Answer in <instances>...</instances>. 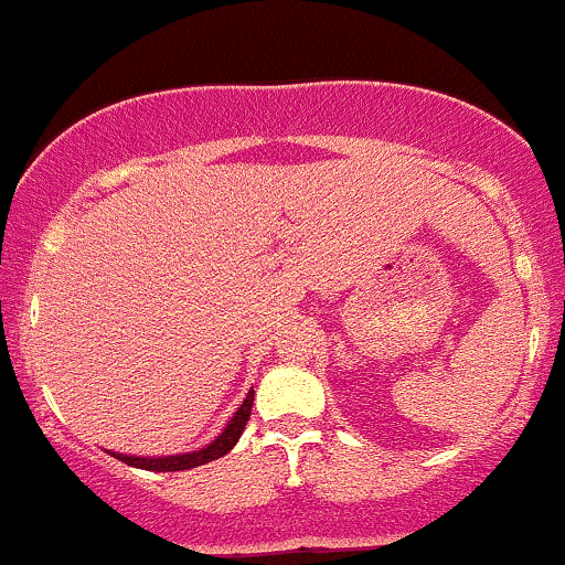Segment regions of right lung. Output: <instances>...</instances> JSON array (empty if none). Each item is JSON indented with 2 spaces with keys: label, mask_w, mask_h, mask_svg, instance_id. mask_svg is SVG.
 <instances>
[{
  "label": "right lung",
  "mask_w": 565,
  "mask_h": 565,
  "mask_svg": "<svg viewBox=\"0 0 565 565\" xmlns=\"http://www.w3.org/2000/svg\"><path fill=\"white\" fill-rule=\"evenodd\" d=\"M252 403H254V390H248V395L243 397V403L237 406V412L230 417V423L224 425V430L213 438L211 444H205L203 449H194V452H181V455H164V457H138V455H121L110 452L116 460L127 462L132 468H142V471H189V468L205 466V462L224 457L230 449L235 447L237 438H241L243 427H246L248 417H252Z\"/></svg>",
  "instance_id": "1"
}]
</instances>
